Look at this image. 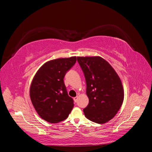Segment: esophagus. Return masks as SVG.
I'll return each mask as SVG.
<instances>
[{
	"mask_svg": "<svg viewBox=\"0 0 152 152\" xmlns=\"http://www.w3.org/2000/svg\"><path fill=\"white\" fill-rule=\"evenodd\" d=\"M77 99H78V96H76L74 98H73V100H74V102L76 103L77 102Z\"/></svg>",
	"mask_w": 152,
	"mask_h": 152,
	"instance_id": "34e87169",
	"label": "esophagus"
}]
</instances>
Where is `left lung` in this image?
Masks as SVG:
<instances>
[{
	"instance_id": "8db88e82",
	"label": "left lung",
	"mask_w": 152,
	"mask_h": 152,
	"mask_svg": "<svg viewBox=\"0 0 152 152\" xmlns=\"http://www.w3.org/2000/svg\"><path fill=\"white\" fill-rule=\"evenodd\" d=\"M86 78L89 104L84 109L87 118L98 124L112 119L122 104L124 93L115 70L100 56L77 57Z\"/></svg>"
}]
</instances>
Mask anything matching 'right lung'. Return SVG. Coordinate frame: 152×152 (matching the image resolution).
Masks as SVG:
<instances>
[{"label": "right lung", "instance_id": "add662e5", "mask_svg": "<svg viewBox=\"0 0 152 152\" xmlns=\"http://www.w3.org/2000/svg\"><path fill=\"white\" fill-rule=\"evenodd\" d=\"M76 56L58 58L45 63L31 81L30 96L37 113L49 123H58L68 117L73 106L63 79L75 65Z\"/></svg>", "mask_w": 152, "mask_h": 152}]
</instances>
